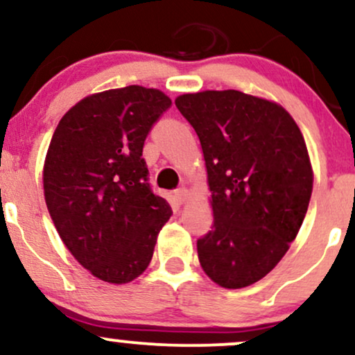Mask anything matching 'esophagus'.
<instances>
[{
	"label": "esophagus",
	"mask_w": 355,
	"mask_h": 355,
	"mask_svg": "<svg viewBox=\"0 0 355 355\" xmlns=\"http://www.w3.org/2000/svg\"><path fill=\"white\" fill-rule=\"evenodd\" d=\"M177 198H178V202H180V203L185 202L187 198H189V190H187V189H178L177 190Z\"/></svg>",
	"instance_id": "obj_1"
}]
</instances>
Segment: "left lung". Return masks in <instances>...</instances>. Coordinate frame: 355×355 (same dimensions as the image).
Instances as JSON below:
<instances>
[{
	"label": "left lung",
	"mask_w": 355,
	"mask_h": 355,
	"mask_svg": "<svg viewBox=\"0 0 355 355\" xmlns=\"http://www.w3.org/2000/svg\"><path fill=\"white\" fill-rule=\"evenodd\" d=\"M175 105L200 140L214 229L198 260L220 287L259 282L299 234L313 172L302 132L282 105L237 89L185 93Z\"/></svg>",
	"instance_id": "obj_1"
}]
</instances>
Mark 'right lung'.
<instances>
[{
  "label": "right lung",
  "instance_id": "add662e5",
  "mask_svg": "<svg viewBox=\"0 0 355 355\" xmlns=\"http://www.w3.org/2000/svg\"><path fill=\"white\" fill-rule=\"evenodd\" d=\"M170 107L157 88L107 89L80 100L53 133L44 202L71 255L103 282L128 284L144 274L172 215L150 190L141 158L150 128Z\"/></svg>",
  "mask_w": 355,
  "mask_h": 355
}]
</instances>
